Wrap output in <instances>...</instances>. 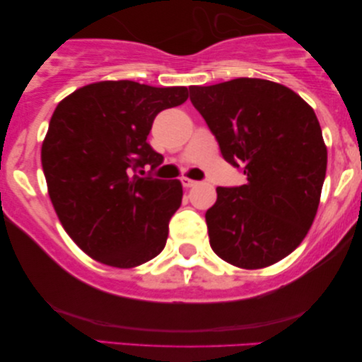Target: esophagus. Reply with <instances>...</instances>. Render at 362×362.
Returning a JSON list of instances; mask_svg holds the SVG:
<instances>
[{
  "instance_id": "esophagus-1",
  "label": "esophagus",
  "mask_w": 362,
  "mask_h": 362,
  "mask_svg": "<svg viewBox=\"0 0 362 362\" xmlns=\"http://www.w3.org/2000/svg\"><path fill=\"white\" fill-rule=\"evenodd\" d=\"M181 182H182V186H185V187H192V186H196V181L189 180V177H181Z\"/></svg>"
}]
</instances>
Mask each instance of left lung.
<instances>
[{
	"label": "left lung",
	"instance_id": "left-lung-1",
	"mask_svg": "<svg viewBox=\"0 0 362 362\" xmlns=\"http://www.w3.org/2000/svg\"><path fill=\"white\" fill-rule=\"evenodd\" d=\"M189 98L245 185L217 187L206 222L212 250L240 269H264L308 234L326 176L313 108L288 87L240 77L191 86Z\"/></svg>",
	"mask_w": 362,
	"mask_h": 362
}]
</instances>
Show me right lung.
Instances as JSON below:
<instances>
[{"instance_id": "right-lung-1", "label": "right lung", "mask_w": 362, "mask_h": 362, "mask_svg": "<svg viewBox=\"0 0 362 362\" xmlns=\"http://www.w3.org/2000/svg\"><path fill=\"white\" fill-rule=\"evenodd\" d=\"M186 100V87L105 81L72 92L54 110L41 150L49 197L92 259L130 269L165 249L182 186L136 173L163 163L146 141L155 117Z\"/></svg>"}]
</instances>
